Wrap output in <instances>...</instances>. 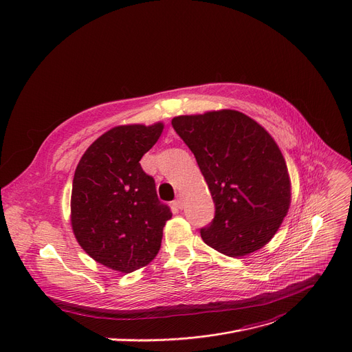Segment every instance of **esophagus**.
Listing matches in <instances>:
<instances>
[{
	"instance_id": "esophagus-1",
	"label": "esophagus",
	"mask_w": 352,
	"mask_h": 352,
	"mask_svg": "<svg viewBox=\"0 0 352 352\" xmlns=\"http://www.w3.org/2000/svg\"><path fill=\"white\" fill-rule=\"evenodd\" d=\"M174 206H175L177 208H179V210L184 207V198H182V195H181V194L175 198V201H174Z\"/></svg>"
}]
</instances>
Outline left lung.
Returning <instances> with one entry per match:
<instances>
[{
	"mask_svg": "<svg viewBox=\"0 0 352 352\" xmlns=\"http://www.w3.org/2000/svg\"><path fill=\"white\" fill-rule=\"evenodd\" d=\"M192 151L215 204L201 238L228 256L263 248L291 204L284 155L264 126L235 109L178 116L171 121Z\"/></svg>",
	"mask_w": 352,
	"mask_h": 352,
	"instance_id": "1",
	"label": "left lung"
}]
</instances>
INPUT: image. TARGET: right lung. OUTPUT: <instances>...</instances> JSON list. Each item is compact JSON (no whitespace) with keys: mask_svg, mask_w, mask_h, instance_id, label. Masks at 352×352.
I'll use <instances>...</instances> for the list:
<instances>
[{"mask_svg":"<svg viewBox=\"0 0 352 352\" xmlns=\"http://www.w3.org/2000/svg\"><path fill=\"white\" fill-rule=\"evenodd\" d=\"M162 129V122L108 129L87 148L74 174V235L92 260L114 271L126 274L150 264L173 217L140 164Z\"/></svg>","mask_w":352,"mask_h":352,"instance_id":"right-lung-1","label":"right lung"}]
</instances>
